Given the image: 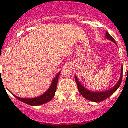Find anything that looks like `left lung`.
<instances>
[{"instance_id":"8db88e82","label":"left lung","mask_w":128,"mask_h":128,"mask_svg":"<svg viewBox=\"0 0 128 128\" xmlns=\"http://www.w3.org/2000/svg\"><path fill=\"white\" fill-rule=\"evenodd\" d=\"M106 38L108 40H110L112 42H114L117 45L116 42L114 38L106 32ZM122 66H121V76H120V78L118 83L114 86V87H113L112 89L109 90H107L106 92H91L90 90H87V88H85L78 81V78L76 76H75V80H76V84H77V87H78V91H79L80 94L87 100H90V101L94 102H100L104 100H106L108 98V97L113 95L114 92L117 90V89L120 87V85H121V82H122Z\"/></svg>"}]
</instances>
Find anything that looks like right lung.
<instances>
[{
  "instance_id": "1",
  "label": "right lung",
  "mask_w": 128,
  "mask_h": 128,
  "mask_svg": "<svg viewBox=\"0 0 128 128\" xmlns=\"http://www.w3.org/2000/svg\"><path fill=\"white\" fill-rule=\"evenodd\" d=\"M60 72L57 74V76L55 77L52 80V84L50 86V88L44 94H42L41 96H38L36 98H23L18 97L15 96L14 94H12L16 98L19 100L20 101L22 102L24 104H29L31 106H38L41 104H46L51 101L55 95V92L56 91L57 88V84H58V78H59V75H60Z\"/></svg>"
}]
</instances>
